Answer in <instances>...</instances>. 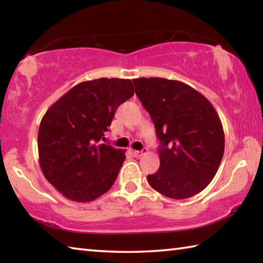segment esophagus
I'll return each instance as SVG.
<instances>
[{
	"instance_id": "esophagus-1",
	"label": "esophagus",
	"mask_w": 263,
	"mask_h": 263,
	"mask_svg": "<svg viewBox=\"0 0 263 263\" xmlns=\"http://www.w3.org/2000/svg\"><path fill=\"white\" fill-rule=\"evenodd\" d=\"M146 151H147V149H145V148L142 151H133V155H135L136 158H140L142 154L146 153Z\"/></svg>"
}]
</instances>
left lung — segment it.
<instances>
[{
  "label": "left lung",
  "mask_w": 263,
  "mask_h": 263,
  "mask_svg": "<svg viewBox=\"0 0 263 263\" xmlns=\"http://www.w3.org/2000/svg\"><path fill=\"white\" fill-rule=\"evenodd\" d=\"M133 83L160 142V168L147 176L149 185L173 199L201 193L215 177L224 155V130L217 111L183 82L140 78Z\"/></svg>",
  "instance_id": "1"
}]
</instances>
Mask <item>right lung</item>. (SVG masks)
<instances>
[{"label":"right lung","mask_w":263,"mask_h":263,"mask_svg":"<svg viewBox=\"0 0 263 263\" xmlns=\"http://www.w3.org/2000/svg\"><path fill=\"white\" fill-rule=\"evenodd\" d=\"M135 95L131 80L96 79L77 84L42 119L39 164L46 180L74 202L106 193L125 160V151L102 144L116 110Z\"/></svg>","instance_id":"1"}]
</instances>
